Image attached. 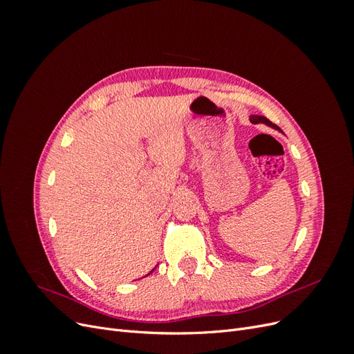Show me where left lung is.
Wrapping results in <instances>:
<instances>
[{"mask_svg":"<svg viewBox=\"0 0 354 354\" xmlns=\"http://www.w3.org/2000/svg\"><path fill=\"white\" fill-rule=\"evenodd\" d=\"M250 120H251V122L252 124H266V125H269V127H272V128H274V130H277V131H281L282 133V130H281V128L279 127H277V125H274L273 122H270L269 120H267V118L266 116H261V115H251V118H250Z\"/></svg>","mask_w":354,"mask_h":354,"instance_id":"1","label":"left lung"}]
</instances>
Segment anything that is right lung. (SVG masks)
Here are the masks:
<instances>
[{
    "label": "right lung",
    "instance_id": "1",
    "mask_svg": "<svg viewBox=\"0 0 354 354\" xmlns=\"http://www.w3.org/2000/svg\"><path fill=\"white\" fill-rule=\"evenodd\" d=\"M152 272H153V270H152ZM152 272H151V273H152ZM151 273H149V274H151Z\"/></svg>",
    "mask_w": 354,
    "mask_h": 354
}]
</instances>
